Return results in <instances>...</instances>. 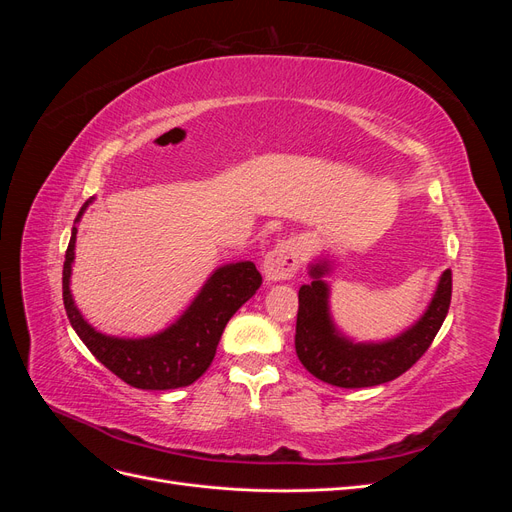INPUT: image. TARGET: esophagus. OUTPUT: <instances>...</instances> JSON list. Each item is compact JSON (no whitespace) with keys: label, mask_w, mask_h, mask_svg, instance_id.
<instances>
[{"label":"esophagus","mask_w":512,"mask_h":512,"mask_svg":"<svg viewBox=\"0 0 512 512\" xmlns=\"http://www.w3.org/2000/svg\"><path fill=\"white\" fill-rule=\"evenodd\" d=\"M301 262L299 243L294 239H284L277 243L273 250L262 260V273H265L267 282H282L290 280L297 273Z\"/></svg>","instance_id":"obj_1"}]
</instances>
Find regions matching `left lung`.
I'll return each mask as SVG.
<instances>
[{"instance_id":"8db88e82","label":"left lung","mask_w":512,"mask_h":512,"mask_svg":"<svg viewBox=\"0 0 512 512\" xmlns=\"http://www.w3.org/2000/svg\"><path fill=\"white\" fill-rule=\"evenodd\" d=\"M333 265L335 260L329 256L316 258L309 265L312 284L299 288L294 335L299 361L318 380L342 389H363L399 378L427 352L442 327L451 305V269L440 275L427 309L412 327L384 342H354L337 329L331 316V288L324 277L333 271Z\"/></svg>"}]
</instances>
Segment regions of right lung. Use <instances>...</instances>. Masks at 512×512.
Here are the masks:
<instances>
[{"label":"right lung","mask_w":512,"mask_h":512,"mask_svg":"<svg viewBox=\"0 0 512 512\" xmlns=\"http://www.w3.org/2000/svg\"><path fill=\"white\" fill-rule=\"evenodd\" d=\"M91 200L94 198L81 207L74 224L81 222ZM74 245L76 226L72 228L64 262V305L72 329L106 369L143 391L179 389L203 376L218 350L226 322L254 297L262 284L254 262H230L209 275L190 307L164 331L149 337H115L91 327L72 299Z\"/></svg>","instance_id":"1"}]
</instances>
